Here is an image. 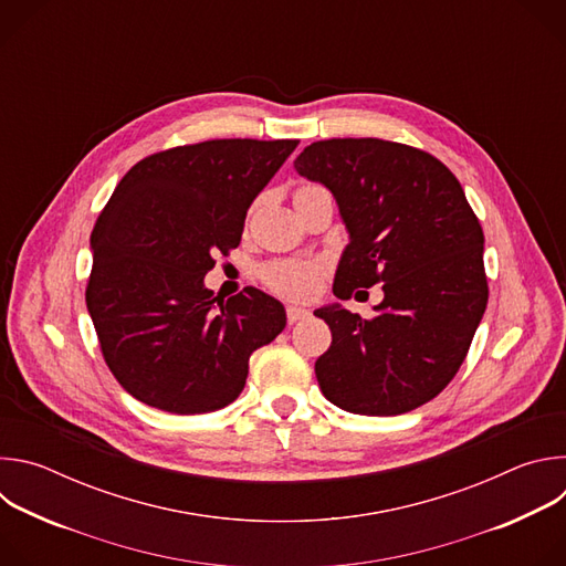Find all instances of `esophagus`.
Wrapping results in <instances>:
<instances>
[{"instance_id": "1", "label": "esophagus", "mask_w": 566, "mask_h": 566, "mask_svg": "<svg viewBox=\"0 0 566 566\" xmlns=\"http://www.w3.org/2000/svg\"><path fill=\"white\" fill-rule=\"evenodd\" d=\"M308 317V311L306 308H300V306H286V319L289 325H295V322Z\"/></svg>"}]
</instances>
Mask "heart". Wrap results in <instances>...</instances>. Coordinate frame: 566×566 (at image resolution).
Wrapping results in <instances>:
<instances>
[{
  "label": "heart",
  "mask_w": 566,
  "mask_h": 566,
  "mask_svg": "<svg viewBox=\"0 0 566 566\" xmlns=\"http://www.w3.org/2000/svg\"><path fill=\"white\" fill-rule=\"evenodd\" d=\"M313 190H322L319 186H302L297 188L295 197L297 195H306V192H313ZM327 273V266L325 262L319 260H297V258H291V260H275V262H269L260 269V277L262 282L284 295V297H291V300H308L317 293L319 289V282L322 277H325Z\"/></svg>",
  "instance_id": "heart-1"
}]
</instances>
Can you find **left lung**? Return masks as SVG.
<instances>
[{"label":"left lung","mask_w":566,"mask_h":566,"mask_svg":"<svg viewBox=\"0 0 566 566\" xmlns=\"http://www.w3.org/2000/svg\"><path fill=\"white\" fill-rule=\"evenodd\" d=\"M295 170L327 186L349 230L334 295L382 284L376 315L317 308L332 347L322 394L354 415H406L454 378L489 304L483 230L457 177L432 154L382 138H329Z\"/></svg>","instance_id":"1"}]
</instances>
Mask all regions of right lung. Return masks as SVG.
I'll list each match as a JSON object with an SVG mask.
<instances>
[{
  "mask_svg": "<svg viewBox=\"0 0 566 566\" xmlns=\"http://www.w3.org/2000/svg\"><path fill=\"white\" fill-rule=\"evenodd\" d=\"M300 140L214 138L145 156L94 232L85 291L101 352L134 398L172 415L221 410L251 354L286 327L284 306L249 286L217 302L214 255L239 247L247 212Z\"/></svg>",
  "mask_w": 566,
  "mask_h": 566,
  "instance_id": "1",
  "label": "right lung"
}]
</instances>
